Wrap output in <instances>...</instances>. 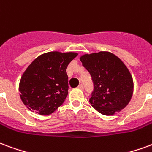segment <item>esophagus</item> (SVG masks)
<instances>
[{
  "label": "esophagus",
  "instance_id": "obj_1",
  "mask_svg": "<svg viewBox=\"0 0 152 152\" xmlns=\"http://www.w3.org/2000/svg\"><path fill=\"white\" fill-rule=\"evenodd\" d=\"M78 88H79L80 89H81V90L84 89V86H83V85H80L79 86H78Z\"/></svg>",
  "mask_w": 152,
  "mask_h": 152
}]
</instances>
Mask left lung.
<instances>
[{
    "mask_svg": "<svg viewBox=\"0 0 152 152\" xmlns=\"http://www.w3.org/2000/svg\"><path fill=\"white\" fill-rule=\"evenodd\" d=\"M80 59L94 85L89 99L92 106L104 115H113L124 109L133 94L134 83L123 62L108 51L85 54Z\"/></svg>",
    "mask_w": 152,
    "mask_h": 152,
    "instance_id": "obj_1",
    "label": "left lung"
}]
</instances>
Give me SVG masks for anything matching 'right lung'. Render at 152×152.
I'll list each match as a JSON object with an SVG mask.
<instances>
[{
	"instance_id": "add662e5",
	"label": "right lung",
	"mask_w": 152,
	"mask_h": 152,
	"mask_svg": "<svg viewBox=\"0 0 152 152\" xmlns=\"http://www.w3.org/2000/svg\"><path fill=\"white\" fill-rule=\"evenodd\" d=\"M77 56L75 52L50 51L37 57L22 74L20 97L30 110L50 114L61 105L68 93L66 68Z\"/></svg>"
}]
</instances>
